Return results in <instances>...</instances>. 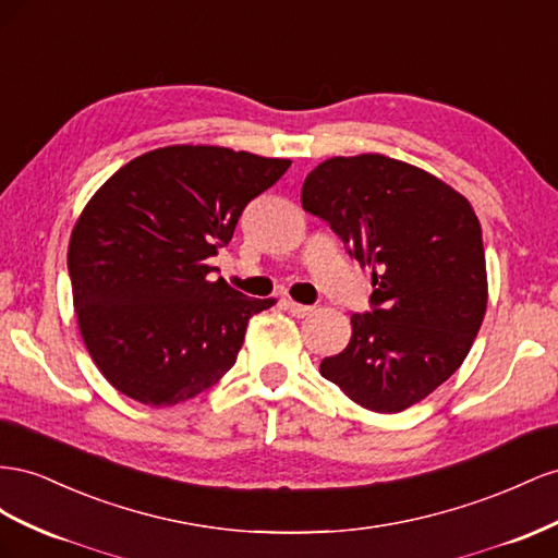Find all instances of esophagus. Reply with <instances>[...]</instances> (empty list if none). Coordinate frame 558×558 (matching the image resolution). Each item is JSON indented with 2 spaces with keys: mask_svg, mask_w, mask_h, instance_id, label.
<instances>
[{
  "mask_svg": "<svg viewBox=\"0 0 558 558\" xmlns=\"http://www.w3.org/2000/svg\"><path fill=\"white\" fill-rule=\"evenodd\" d=\"M284 306H288V311H290L294 317H306V315H311V313H313V308H311V306L296 304V301H292V299L284 301Z\"/></svg>",
  "mask_w": 558,
  "mask_h": 558,
  "instance_id": "34e87169",
  "label": "esophagus"
}]
</instances>
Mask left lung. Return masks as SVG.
Wrapping results in <instances>:
<instances>
[{"instance_id": "8db88e82", "label": "left lung", "mask_w": 558, "mask_h": 558, "mask_svg": "<svg viewBox=\"0 0 558 558\" xmlns=\"http://www.w3.org/2000/svg\"><path fill=\"white\" fill-rule=\"evenodd\" d=\"M301 205L372 266L374 311L350 315V341L320 374L369 411L425 400L463 364L486 313L482 225L470 201L423 168L357 154L311 170Z\"/></svg>"}]
</instances>
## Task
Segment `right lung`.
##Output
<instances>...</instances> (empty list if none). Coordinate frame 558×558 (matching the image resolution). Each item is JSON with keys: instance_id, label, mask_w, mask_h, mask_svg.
I'll use <instances>...</instances> for the list:
<instances>
[{"instance_id": "add662e5", "label": "right lung", "mask_w": 558, "mask_h": 558, "mask_svg": "<svg viewBox=\"0 0 558 558\" xmlns=\"http://www.w3.org/2000/svg\"><path fill=\"white\" fill-rule=\"evenodd\" d=\"M290 163L170 145L133 158L95 191L72 229L68 268L78 331L119 392L174 407L233 367L250 317L276 299L215 280L208 259Z\"/></svg>"}]
</instances>
